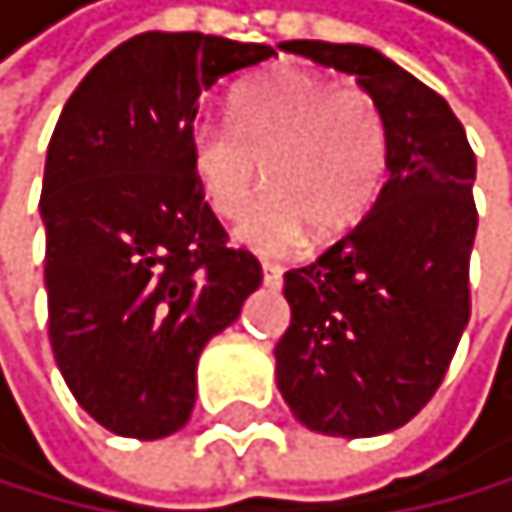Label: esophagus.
Returning a JSON list of instances; mask_svg holds the SVG:
<instances>
[{
	"label": "esophagus",
	"instance_id": "34e87169",
	"mask_svg": "<svg viewBox=\"0 0 512 512\" xmlns=\"http://www.w3.org/2000/svg\"><path fill=\"white\" fill-rule=\"evenodd\" d=\"M282 266H275V262H262V278H266V285H278L282 282Z\"/></svg>",
	"mask_w": 512,
	"mask_h": 512
}]
</instances>
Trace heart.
<instances>
[{
	"instance_id": "heart-1",
	"label": "heart",
	"mask_w": 512,
	"mask_h": 512,
	"mask_svg": "<svg viewBox=\"0 0 512 512\" xmlns=\"http://www.w3.org/2000/svg\"><path fill=\"white\" fill-rule=\"evenodd\" d=\"M192 160L214 214L240 221L259 185L272 192L243 237L285 253L311 230L333 240L356 227L381 189L388 131L378 102L356 82L285 66L243 86L230 124L201 121Z\"/></svg>"
}]
</instances>
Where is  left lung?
<instances>
[{"label":"left lung","mask_w":512,"mask_h":512,"mask_svg":"<svg viewBox=\"0 0 512 512\" xmlns=\"http://www.w3.org/2000/svg\"><path fill=\"white\" fill-rule=\"evenodd\" d=\"M282 50L356 76L378 102L388 179L343 240L285 272L291 323L275 346V381L307 430L381 436L430 404L468 327L475 153L449 102L378 50L327 41Z\"/></svg>","instance_id":"8db88e82"}]
</instances>
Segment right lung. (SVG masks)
Returning <instances> with one entry per match:
<instances>
[{
    "mask_svg": "<svg viewBox=\"0 0 512 512\" xmlns=\"http://www.w3.org/2000/svg\"><path fill=\"white\" fill-rule=\"evenodd\" d=\"M269 57L266 44L147 31L60 111L41 189L50 349L76 404L118 436L189 423L201 349L262 282L205 201L192 134L201 95Z\"/></svg>",
    "mask_w": 512,
    "mask_h": 512,
    "instance_id": "1",
    "label": "right lung"
}]
</instances>
